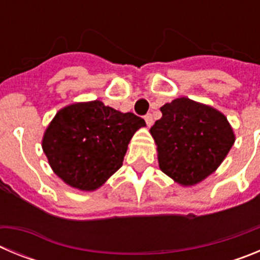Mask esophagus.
Masks as SVG:
<instances>
[{"instance_id":"esophagus-1","label":"esophagus","mask_w":260,"mask_h":260,"mask_svg":"<svg viewBox=\"0 0 260 260\" xmlns=\"http://www.w3.org/2000/svg\"><path fill=\"white\" fill-rule=\"evenodd\" d=\"M144 121H146L147 126L150 127V126L153 123V117H152V114H151V113L146 114V116H144Z\"/></svg>"}]
</instances>
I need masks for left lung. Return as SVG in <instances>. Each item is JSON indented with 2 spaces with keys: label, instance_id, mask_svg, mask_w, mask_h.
<instances>
[{
  "label": "left lung",
  "instance_id": "obj_1",
  "mask_svg": "<svg viewBox=\"0 0 260 260\" xmlns=\"http://www.w3.org/2000/svg\"><path fill=\"white\" fill-rule=\"evenodd\" d=\"M162 117L151 127L160 169L181 185L210 176L228 155L234 134L224 114L180 98L160 108Z\"/></svg>",
  "mask_w": 260,
  "mask_h": 260
}]
</instances>
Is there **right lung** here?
Masks as SVG:
<instances>
[{
  "instance_id": "add662e5",
  "label": "right lung",
  "mask_w": 260,
  "mask_h": 260,
  "mask_svg": "<svg viewBox=\"0 0 260 260\" xmlns=\"http://www.w3.org/2000/svg\"><path fill=\"white\" fill-rule=\"evenodd\" d=\"M144 125L141 117L99 100L73 104L59 110L48 126L43 150L68 185L95 190L122 167L128 142Z\"/></svg>"
}]
</instances>
